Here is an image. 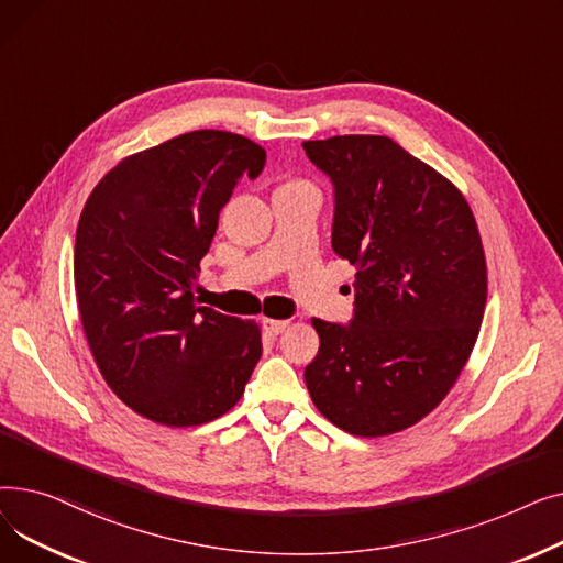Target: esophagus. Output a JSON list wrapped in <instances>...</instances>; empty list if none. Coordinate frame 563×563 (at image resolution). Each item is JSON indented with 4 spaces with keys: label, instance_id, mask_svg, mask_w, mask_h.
<instances>
[{
    "label": "esophagus",
    "instance_id": "esophagus-1",
    "mask_svg": "<svg viewBox=\"0 0 563 563\" xmlns=\"http://www.w3.org/2000/svg\"><path fill=\"white\" fill-rule=\"evenodd\" d=\"M289 327V321L287 319H264L262 321V329L266 331V333H269V335H280L285 329Z\"/></svg>",
    "mask_w": 563,
    "mask_h": 563
}]
</instances>
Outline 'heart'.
<instances>
[{
  "label": "heart",
  "mask_w": 563,
  "mask_h": 563,
  "mask_svg": "<svg viewBox=\"0 0 563 563\" xmlns=\"http://www.w3.org/2000/svg\"><path fill=\"white\" fill-rule=\"evenodd\" d=\"M294 187H310L308 183H299V180H289V183H285L280 189H294Z\"/></svg>",
  "instance_id": "heart-1"
}]
</instances>
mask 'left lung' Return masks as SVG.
<instances>
[{
  "label": "left lung",
  "mask_w": 563,
  "mask_h": 563,
  "mask_svg": "<svg viewBox=\"0 0 563 563\" xmlns=\"http://www.w3.org/2000/svg\"><path fill=\"white\" fill-rule=\"evenodd\" d=\"M335 189L333 251L356 266L349 323L312 319L306 386L346 433L418 424L448 397L477 342L486 257L463 194L388 136L306 141Z\"/></svg>",
  "instance_id": "left-lung-1"
}]
</instances>
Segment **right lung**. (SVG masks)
Instances as JSON below:
<instances>
[{
	"mask_svg": "<svg viewBox=\"0 0 563 563\" xmlns=\"http://www.w3.org/2000/svg\"><path fill=\"white\" fill-rule=\"evenodd\" d=\"M264 147L196 130L113 166L88 196L75 240L84 335L107 386L166 427L212 422L242 399L260 327L196 303L200 260L242 175Z\"/></svg>",
	"mask_w": 563,
	"mask_h": 563,
	"instance_id": "add662e5",
	"label": "right lung"
}]
</instances>
